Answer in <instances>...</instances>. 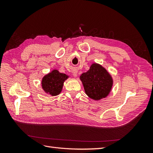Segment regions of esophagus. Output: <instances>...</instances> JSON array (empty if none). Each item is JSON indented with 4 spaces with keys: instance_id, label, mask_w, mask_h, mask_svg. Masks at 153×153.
Instances as JSON below:
<instances>
[{
    "instance_id": "esophagus-1",
    "label": "esophagus",
    "mask_w": 153,
    "mask_h": 153,
    "mask_svg": "<svg viewBox=\"0 0 153 153\" xmlns=\"http://www.w3.org/2000/svg\"><path fill=\"white\" fill-rule=\"evenodd\" d=\"M72 74H73V75L75 76V77H76V76H77V71H76V70H73V71H72Z\"/></svg>"
}]
</instances>
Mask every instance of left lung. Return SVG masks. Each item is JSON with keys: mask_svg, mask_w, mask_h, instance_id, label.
<instances>
[{"mask_svg": "<svg viewBox=\"0 0 153 153\" xmlns=\"http://www.w3.org/2000/svg\"><path fill=\"white\" fill-rule=\"evenodd\" d=\"M80 79L86 94L94 100L106 98L110 92L113 85L112 78L109 73L97 63L92 64L89 70L82 73Z\"/></svg>", "mask_w": 153, "mask_h": 153, "instance_id": "obj_1", "label": "left lung"}]
</instances>
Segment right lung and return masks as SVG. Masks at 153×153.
Instances as JSON below:
<instances>
[{
	"label": "right lung",
	"mask_w": 153,
	"mask_h": 153,
	"mask_svg": "<svg viewBox=\"0 0 153 153\" xmlns=\"http://www.w3.org/2000/svg\"><path fill=\"white\" fill-rule=\"evenodd\" d=\"M69 76L66 74L59 73L57 69H53L46 75L41 81V85L46 93L51 96H57L61 93L64 82Z\"/></svg>",
	"instance_id": "right-lung-1"
}]
</instances>
